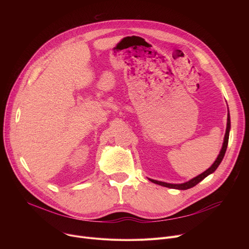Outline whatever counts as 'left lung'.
Returning <instances> with one entry per match:
<instances>
[{
    "mask_svg": "<svg viewBox=\"0 0 249 249\" xmlns=\"http://www.w3.org/2000/svg\"><path fill=\"white\" fill-rule=\"evenodd\" d=\"M230 127H231V124H230V115H229V112H228V115H227V127H226V133H225V136H224V142H223V145H222V148H221V151L219 153V155L217 156L216 160L214 161V163L209 167L207 171H205L204 173H202L201 175L197 176L196 178L190 179L189 181H186V182H182V184H168V182H164V181H160V180H155V179H151V178H148L150 181L154 182V184L156 185H160V186H162V187H166V188H171V189H177V190H188V189H191L193 187H195L196 185H198L199 182L201 180H203L206 177H208L209 175L213 174L217 167L219 166V164L221 163L222 160H223L224 155H225V152H226V149H227V145H228V139H229V131H230Z\"/></svg>",
    "mask_w": 249,
    "mask_h": 249,
    "instance_id": "left-lung-1",
    "label": "left lung"
}]
</instances>
